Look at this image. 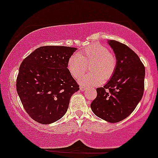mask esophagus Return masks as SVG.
I'll return each instance as SVG.
<instances>
[{
    "mask_svg": "<svg viewBox=\"0 0 158 158\" xmlns=\"http://www.w3.org/2000/svg\"><path fill=\"white\" fill-rule=\"evenodd\" d=\"M79 89H80V90H81V91H83V90H86L87 88L85 86H83V85H81V86H80V88H79Z\"/></svg>",
    "mask_w": 158,
    "mask_h": 158,
    "instance_id": "34e87169",
    "label": "esophagus"
}]
</instances>
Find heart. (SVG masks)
<instances>
[{"label": "heart", "instance_id": "obj_1", "mask_svg": "<svg viewBox=\"0 0 158 158\" xmlns=\"http://www.w3.org/2000/svg\"><path fill=\"white\" fill-rule=\"evenodd\" d=\"M90 71L81 79L84 85H97L103 79H108L113 75L117 66V59L108 48L101 44H94L73 54L68 61V70L75 79H79L88 70Z\"/></svg>", "mask_w": 158, "mask_h": 158}]
</instances>
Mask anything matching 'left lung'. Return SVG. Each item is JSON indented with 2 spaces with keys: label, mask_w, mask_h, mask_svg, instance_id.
Masks as SVG:
<instances>
[{
  "label": "left lung",
  "mask_w": 158,
  "mask_h": 158,
  "mask_svg": "<svg viewBox=\"0 0 158 158\" xmlns=\"http://www.w3.org/2000/svg\"><path fill=\"white\" fill-rule=\"evenodd\" d=\"M108 44L117 57V66L108 83L97 88V96L90 108L99 118L117 123L128 117L142 99L145 67L127 45L114 40Z\"/></svg>",
  "instance_id": "1"
}]
</instances>
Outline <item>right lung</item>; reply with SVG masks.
Returning a JSON list of instances; mask_svg holds the SVG:
<instances>
[{"label":"right lung","instance_id":"right-lung-1","mask_svg":"<svg viewBox=\"0 0 158 158\" xmlns=\"http://www.w3.org/2000/svg\"><path fill=\"white\" fill-rule=\"evenodd\" d=\"M77 48L43 46L20 65L16 89L23 108L32 119L50 124L68 110L71 96L79 85L68 70V61Z\"/></svg>","mask_w":158,"mask_h":158}]
</instances>
